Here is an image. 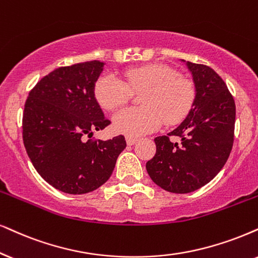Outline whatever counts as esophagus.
<instances>
[{
	"instance_id": "1",
	"label": "esophagus",
	"mask_w": 258,
	"mask_h": 258,
	"mask_svg": "<svg viewBox=\"0 0 258 258\" xmlns=\"http://www.w3.org/2000/svg\"><path fill=\"white\" fill-rule=\"evenodd\" d=\"M137 142H138V138H135V137H130V136L126 137L127 145H135Z\"/></svg>"
}]
</instances>
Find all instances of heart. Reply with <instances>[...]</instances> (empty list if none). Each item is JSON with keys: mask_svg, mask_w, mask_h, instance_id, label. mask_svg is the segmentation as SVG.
Masks as SVG:
<instances>
[{"mask_svg": "<svg viewBox=\"0 0 258 258\" xmlns=\"http://www.w3.org/2000/svg\"><path fill=\"white\" fill-rule=\"evenodd\" d=\"M133 91H142L140 107H130L114 115V130L130 137L152 132L161 126L175 125L189 113L195 100L194 84L177 76L171 68L161 64L131 68L122 80L114 74L96 81L94 95L101 107L115 110L131 99Z\"/></svg>", "mask_w": 258, "mask_h": 258, "instance_id": "b5f03b06", "label": "heart"}]
</instances>
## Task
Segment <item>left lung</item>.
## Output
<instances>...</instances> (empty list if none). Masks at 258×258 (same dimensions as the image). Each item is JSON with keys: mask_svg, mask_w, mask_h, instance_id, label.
Returning <instances> with one entry per match:
<instances>
[{"mask_svg": "<svg viewBox=\"0 0 258 258\" xmlns=\"http://www.w3.org/2000/svg\"><path fill=\"white\" fill-rule=\"evenodd\" d=\"M184 61L195 87L188 115L168 136L155 138L156 155L146 170L156 184L176 194L204 187L216 177L233 145L236 105L221 77L210 67ZM170 135L180 138L171 142Z\"/></svg>", "mask_w": 258, "mask_h": 258, "instance_id": "8db88e82", "label": "left lung"}]
</instances>
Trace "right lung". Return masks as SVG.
<instances>
[{"label": "right lung", "instance_id": "1", "mask_svg": "<svg viewBox=\"0 0 258 258\" xmlns=\"http://www.w3.org/2000/svg\"><path fill=\"white\" fill-rule=\"evenodd\" d=\"M105 63L58 68L41 78L26 100L22 138L38 174L58 190L86 194L108 180L126 148L123 136L86 140L110 121L94 95Z\"/></svg>", "mask_w": 258, "mask_h": 258}]
</instances>
